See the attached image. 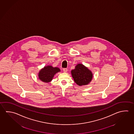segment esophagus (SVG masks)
<instances>
[{
    "instance_id": "esophagus-1",
    "label": "esophagus",
    "mask_w": 134,
    "mask_h": 134,
    "mask_svg": "<svg viewBox=\"0 0 134 134\" xmlns=\"http://www.w3.org/2000/svg\"><path fill=\"white\" fill-rule=\"evenodd\" d=\"M63 72L64 73H66L67 71H68V69L67 68H63Z\"/></svg>"
}]
</instances>
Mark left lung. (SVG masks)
<instances>
[{"label":"left lung","instance_id":"1","mask_svg":"<svg viewBox=\"0 0 134 134\" xmlns=\"http://www.w3.org/2000/svg\"><path fill=\"white\" fill-rule=\"evenodd\" d=\"M71 73L75 82L79 86L87 85L93 79L92 72L82 64H77Z\"/></svg>","mask_w":134,"mask_h":134}]
</instances>
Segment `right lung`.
Returning <instances> with one entry per match:
<instances>
[{
    "mask_svg": "<svg viewBox=\"0 0 134 134\" xmlns=\"http://www.w3.org/2000/svg\"><path fill=\"white\" fill-rule=\"evenodd\" d=\"M60 72V69L58 67L52 66H45L41 68L38 73V78L44 83H48L52 80L55 75Z\"/></svg>",
    "mask_w": 134,
    "mask_h": 134,
    "instance_id": "right-lung-1",
    "label": "right lung"
}]
</instances>
